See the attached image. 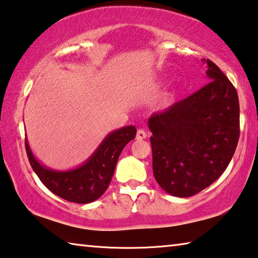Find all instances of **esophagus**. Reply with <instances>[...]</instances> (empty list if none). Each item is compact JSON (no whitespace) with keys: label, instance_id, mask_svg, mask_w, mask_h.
<instances>
[{"label":"esophagus","instance_id":"1","mask_svg":"<svg viewBox=\"0 0 258 258\" xmlns=\"http://www.w3.org/2000/svg\"><path fill=\"white\" fill-rule=\"evenodd\" d=\"M147 138V132L145 130H142V128H140V130H138V132H137V139L138 140H144V139H146Z\"/></svg>","mask_w":258,"mask_h":258}]
</instances>
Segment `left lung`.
Returning <instances> with one entry per match:
<instances>
[{
    "label": "left lung",
    "mask_w": 258,
    "mask_h": 258,
    "mask_svg": "<svg viewBox=\"0 0 258 258\" xmlns=\"http://www.w3.org/2000/svg\"><path fill=\"white\" fill-rule=\"evenodd\" d=\"M202 62L208 85L148 119L155 179L177 198L193 196L217 180L239 141L238 93L217 65Z\"/></svg>",
    "instance_id": "8db88e82"
}]
</instances>
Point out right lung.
I'll use <instances>...</instances> for the list:
<instances>
[{
	"label": "right lung",
	"instance_id": "right-lung-1",
	"mask_svg": "<svg viewBox=\"0 0 258 258\" xmlns=\"http://www.w3.org/2000/svg\"><path fill=\"white\" fill-rule=\"evenodd\" d=\"M136 136L133 125L112 131L83 164L70 170H54L43 165L32 153L27 138L25 147L32 169L49 190L67 201L91 203L107 190L121 150Z\"/></svg>",
	"mask_w": 258,
	"mask_h": 258
}]
</instances>
